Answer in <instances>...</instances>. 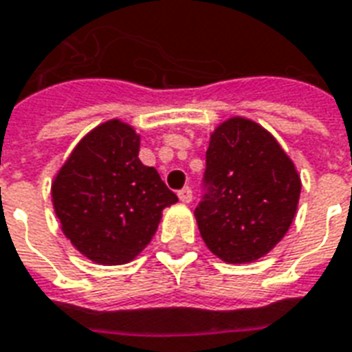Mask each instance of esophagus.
<instances>
[{
    "mask_svg": "<svg viewBox=\"0 0 352 352\" xmlns=\"http://www.w3.org/2000/svg\"><path fill=\"white\" fill-rule=\"evenodd\" d=\"M179 199H181V201H183V203H190V201H192V190H190L188 186L181 190V192H179Z\"/></svg>",
    "mask_w": 352,
    "mask_h": 352,
    "instance_id": "obj_1",
    "label": "esophagus"
}]
</instances>
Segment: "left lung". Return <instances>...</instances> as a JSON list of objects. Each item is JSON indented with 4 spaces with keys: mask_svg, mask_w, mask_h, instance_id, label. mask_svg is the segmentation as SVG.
<instances>
[{
    "mask_svg": "<svg viewBox=\"0 0 352 352\" xmlns=\"http://www.w3.org/2000/svg\"><path fill=\"white\" fill-rule=\"evenodd\" d=\"M205 183L196 209L203 242L231 265L254 263L274 250L293 223L300 175L269 130L233 116L210 132Z\"/></svg>",
    "mask_w": 352,
    "mask_h": 352,
    "instance_id": "obj_1",
    "label": "left lung"
}]
</instances>
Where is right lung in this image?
<instances>
[{
  "label": "right lung",
  "mask_w": 352,
  "mask_h": 352,
  "mask_svg": "<svg viewBox=\"0 0 352 352\" xmlns=\"http://www.w3.org/2000/svg\"><path fill=\"white\" fill-rule=\"evenodd\" d=\"M142 136L121 119L96 124L52 181L63 235L96 265H126L147 248L162 210L177 203L158 171L142 164Z\"/></svg>",
  "instance_id": "obj_1"
}]
</instances>
